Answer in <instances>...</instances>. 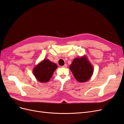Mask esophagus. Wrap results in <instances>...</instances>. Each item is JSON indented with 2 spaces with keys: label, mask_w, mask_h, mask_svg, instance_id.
<instances>
[{
  "label": "esophagus",
  "mask_w": 124,
  "mask_h": 124,
  "mask_svg": "<svg viewBox=\"0 0 124 124\" xmlns=\"http://www.w3.org/2000/svg\"><path fill=\"white\" fill-rule=\"evenodd\" d=\"M62 67V68H67V65L66 64H65L64 65H63Z\"/></svg>",
  "instance_id": "1"
}]
</instances>
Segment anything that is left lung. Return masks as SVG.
Wrapping results in <instances>:
<instances>
[{"label":"left lung","instance_id":"8db88e82","mask_svg":"<svg viewBox=\"0 0 124 124\" xmlns=\"http://www.w3.org/2000/svg\"><path fill=\"white\" fill-rule=\"evenodd\" d=\"M70 69L76 79L80 82L88 81L93 72V66L85 56L74 59Z\"/></svg>","mask_w":124,"mask_h":124}]
</instances>
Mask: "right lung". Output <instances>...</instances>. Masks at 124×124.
I'll return each instance as SVG.
<instances>
[{"instance_id":"right-lung-1","label":"right lung","mask_w":124,"mask_h":124,"mask_svg":"<svg viewBox=\"0 0 124 124\" xmlns=\"http://www.w3.org/2000/svg\"><path fill=\"white\" fill-rule=\"evenodd\" d=\"M57 67L55 63L44 59L34 67L33 74L39 82H46L50 80Z\"/></svg>"}]
</instances>
